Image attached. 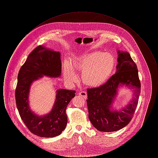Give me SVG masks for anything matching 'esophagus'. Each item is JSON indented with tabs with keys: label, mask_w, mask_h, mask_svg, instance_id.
Instances as JSON below:
<instances>
[{
	"label": "esophagus",
	"mask_w": 158,
	"mask_h": 158,
	"mask_svg": "<svg viewBox=\"0 0 158 158\" xmlns=\"http://www.w3.org/2000/svg\"><path fill=\"white\" fill-rule=\"evenodd\" d=\"M79 95L80 96L82 97L83 98H84V99H86L87 98V93L86 92H84V91L81 92L79 93Z\"/></svg>",
	"instance_id": "obj_1"
}]
</instances>
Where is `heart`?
I'll return each mask as SVG.
<instances>
[{"label": "heart", "instance_id": "obj_1", "mask_svg": "<svg viewBox=\"0 0 158 158\" xmlns=\"http://www.w3.org/2000/svg\"><path fill=\"white\" fill-rule=\"evenodd\" d=\"M115 66L112 54L94 52L85 53L66 62L63 66V77L69 85L77 81L76 73L81 72L83 82L91 87L102 85L110 78Z\"/></svg>", "mask_w": 158, "mask_h": 158}]
</instances>
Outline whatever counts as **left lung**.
Instances as JSON below:
<instances>
[{"label":"left lung","mask_w":158,"mask_h":158,"mask_svg":"<svg viewBox=\"0 0 158 158\" xmlns=\"http://www.w3.org/2000/svg\"><path fill=\"white\" fill-rule=\"evenodd\" d=\"M118 64L115 73L102 86L88 89L86 100L90 123L98 130L111 132L126 126L131 120L138 104L140 82L138 70L130 54L117 51ZM126 86L132 90L133 97L121 109L113 107L118 88Z\"/></svg>","instance_id":"1"}]
</instances>
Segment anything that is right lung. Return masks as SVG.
I'll use <instances>...</instances> for the list:
<instances>
[{"mask_svg":"<svg viewBox=\"0 0 158 158\" xmlns=\"http://www.w3.org/2000/svg\"><path fill=\"white\" fill-rule=\"evenodd\" d=\"M61 74L60 53L40 45L29 54L21 68L15 90L16 104L23 122L31 132L41 137L60 135L66 128L68 117L66 109L75 90L59 89L50 113L38 115L31 110L29 94L32 83L44 76L60 77Z\"/></svg>","mask_w":158,"mask_h":158,"instance_id":"right-lung-1","label":"right lung"}]
</instances>
